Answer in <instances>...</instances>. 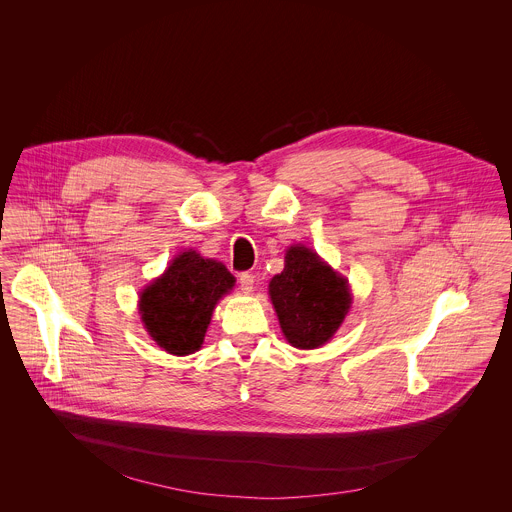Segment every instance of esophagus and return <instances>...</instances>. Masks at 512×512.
I'll use <instances>...</instances> for the list:
<instances>
[{
    "label": "esophagus",
    "mask_w": 512,
    "mask_h": 512,
    "mask_svg": "<svg viewBox=\"0 0 512 512\" xmlns=\"http://www.w3.org/2000/svg\"><path fill=\"white\" fill-rule=\"evenodd\" d=\"M238 284H240V290H242V292L250 293L254 290V276L248 274V272H244V274H240Z\"/></svg>",
    "instance_id": "34e87169"
}]
</instances>
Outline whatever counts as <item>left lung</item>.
<instances>
[{"instance_id":"8db88e82","label":"left lung","mask_w":512,"mask_h":512,"mask_svg":"<svg viewBox=\"0 0 512 512\" xmlns=\"http://www.w3.org/2000/svg\"><path fill=\"white\" fill-rule=\"evenodd\" d=\"M270 297L280 327L295 349L325 345L345 321L353 301L349 282L303 244L288 248L284 272L270 282Z\"/></svg>"}]
</instances>
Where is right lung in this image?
<instances>
[{
	"label": "right lung",
	"instance_id": "add662e5",
	"mask_svg": "<svg viewBox=\"0 0 512 512\" xmlns=\"http://www.w3.org/2000/svg\"><path fill=\"white\" fill-rule=\"evenodd\" d=\"M234 276L217 260L187 250L140 295V313L151 339L169 355L201 349L213 311Z\"/></svg>",
	"mask_w": 512,
	"mask_h": 512
}]
</instances>
